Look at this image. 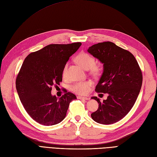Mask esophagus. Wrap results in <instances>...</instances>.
I'll return each mask as SVG.
<instances>
[{"label":"esophagus","instance_id":"34e87169","mask_svg":"<svg viewBox=\"0 0 157 157\" xmlns=\"http://www.w3.org/2000/svg\"><path fill=\"white\" fill-rule=\"evenodd\" d=\"M77 98H78V99H79V100H87L89 99L88 98L83 97V96H77Z\"/></svg>","mask_w":157,"mask_h":157}]
</instances>
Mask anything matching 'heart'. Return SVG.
<instances>
[{
  "instance_id": "obj_1",
  "label": "heart",
  "mask_w": 157,
  "mask_h": 157,
  "mask_svg": "<svg viewBox=\"0 0 157 157\" xmlns=\"http://www.w3.org/2000/svg\"><path fill=\"white\" fill-rule=\"evenodd\" d=\"M75 61L81 65L84 70H89L90 73L94 75H98L100 74L101 71V68L96 63L95 57L86 52H82L79 53L75 57ZM68 65L65 64L63 67L62 75L63 77L65 78L67 76ZM92 82L90 81L79 82L75 83L74 85L71 87V90L74 93L80 94V95H84L89 92L90 87L92 86Z\"/></svg>"
}]
</instances>
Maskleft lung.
Masks as SVG:
<instances>
[{"instance_id":"left-lung-1","label":"left lung","mask_w":157,"mask_h":157,"mask_svg":"<svg viewBox=\"0 0 157 157\" xmlns=\"http://www.w3.org/2000/svg\"><path fill=\"white\" fill-rule=\"evenodd\" d=\"M87 52L103 63L102 75L96 86L98 93L108 94L91 116L98 123L111 124L122 119L132 109L143 83V75L135 57L130 52L110 41L98 43Z\"/></svg>"}]
</instances>
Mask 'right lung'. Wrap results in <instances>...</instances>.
Returning <instances> with one entry per match:
<instances>
[{"mask_svg": "<svg viewBox=\"0 0 157 157\" xmlns=\"http://www.w3.org/2000/svg\"><path fill=\"white\" fill-rule=\"evenodd\" d=\"M81 45L80 42L51 44L25 59L16 79V88L24 108L35 121L52 126L65 118L76 96L65 90L64 95L57 98L52 95V86L62 81L63 67Z\"/></svg>", "mask_w": 157, "mask_h": 157, "instance_id": "obj_1", "label": "right lung"}]
</instances>
